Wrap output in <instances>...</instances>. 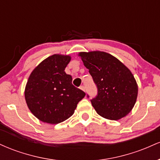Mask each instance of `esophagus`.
I'll list each match as a JSON object with an SVG mask.
<instances>
[{
    "label": "esophagus",
    "instance_id": "obj_1",
    "mask_svg": "<svg viewBox=\"0 0 160 160\" xmlns=\"http://www.w3.org/2000/svg\"><path fill=\"white\" fill-rule=\"evenodd\" d=\"M80 89H81L82 91H84V92L86 91V88H85V86H80Z\"/></svg>",
    "mask_w": 160,
    "mask_h": 160
}]
</instances>
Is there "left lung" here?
Instances as JSON below:
<instances>
[{
    "label": "left lung",
    "mask_w": 160,
    "mask_h": 160,
    "mask_svg": "<svg viewBox=\"0 0 160 160\" xmlns=\"http://www.w3.org/2000/svg\"><path fill=\"white\" fill-rule=\"evenodd\" d=\"M79 56L98 89V94L91 99L97 113L111 120L126 117L133 108L138 96L136 80L129 69L107 52H82Z\"/></svg>",
    "instance_id": "obj_1"
}]
</instances>
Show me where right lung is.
<instances>
[{
	"label": "right lung",
	"instance_id": "1",
	"mask_svg": "<svg viewBox=\"0 0 160 160\" xmlns=\"http://www.w3.org/2000/svg\"><path fill=\"white\" fill-rule=\"evenodd\" d=\"M71 56L55 54L40 62L28 80L25 98L31 112L42 122L57 124L68 119L86 95L65 72Z\"/></svg>",
	"mask_w": 160,
	"mask_h": 160
}]
</instances>
